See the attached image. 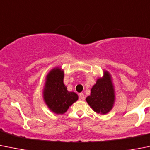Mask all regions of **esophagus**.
Returning a JSON list of instances; mask_svg holds the SVG:
<instances>
[{
  "label": "esophagus",
  "mask_w": 150,
  "mask_h": 150,
  "mask_svg": "<svg viewBox=\"0 0 150 150\" xmlns=\"http://www.w3.org/2000/svg\"><path fill=\"white\" fill-rule=\"evenodd\" d=\"M79 98H80V100H84L85 96L83 95V93H80V94H79Z\"/></svg>",
  "instance_id": "34e87169"
}]
</instances>
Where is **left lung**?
<instances>
[{"instance_id":"left-lung-1","label":"left lung","mask_w":150,"mask_h":150,"mask_svg":"<svg viewBox=\"0 0 150 150\" xmlns=\"http://www.w3.org/2000/svg\"><path fill=\"white\" fill-rule=\"evenodd\" d=\"M86 101L96 113L106 115L111 111L115 101V91L108 71L103 70V76L98 78Z\"/></svg>"}]
</instances>
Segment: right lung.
Returning a JSON list of instances; mask_svg holds the SVG:
<instances>
[{
	"mask_svg": "<svg viewBox=\"0 0 150 150\" xmlns=\"http://www.w3.org/2000/svg\"><path fill=\"white\" fill-rule=\"evenodd\" d=\"M64 71L59 67L52 69L45 78L43 89V98L50 111L63 115L72 103L77 101L78 96L69 92L64 83Z\"/></svg>",
	"mask_w": 150,
	"mask_h": 150,
	"instance_id": "right-lung-1",
	"label": "right lung"
}]
</instances>
